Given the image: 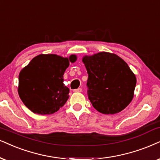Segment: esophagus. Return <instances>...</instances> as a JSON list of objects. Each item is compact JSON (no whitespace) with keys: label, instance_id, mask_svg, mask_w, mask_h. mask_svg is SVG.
I'll use <instances>...</instances> for the list:
<instances>
[{"label":"esophagus","instance_id":"esophagus-1","mask_svg":"<svg viewBox=\"0 0 160 160\" xmlns=\"http://www.w3.org/2000/svg\"><path fill=\"white\" fill-rule=\"evenodd\" d=\"M73 92H82V88H77V89H74Z\"/></svg>","mask_w":160,"mask_h":160}]
</instances>
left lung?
Returning <instances> with one entry per match:
<instances>
[{
  "mask_svg": "<svg viewBox=\"0 0 160 160\" xmlns=\"http://www.w3.org/2000/svg\"><path fill=\"white\" fill-rule=\"evenodd\" d=\"M88 78V96L94 108L114 114L128 106L134 98L137 79L128 64L117 54L99 52L82 58Z\"/></svg>",
  "mask_w": 160,
  "mask_h": 160,
  "instance_id": "obj_1",
  "label": "left lung"
}]
</instances>
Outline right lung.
I'll list each match as a JSON object with an SVG mask.
<instances>
[{
    "mask_svg": "<svg viewBox=\"0 0 160 160\" xmlns=\"http://www.w3.org/2000/svg\"><path fill=\"white\" fill-rule=\"evenodd\" d=\"M77 56L69 59L57 54H39L19 74L18 94L24 105L38 114H52L64 106L69 89L63 83V74Z\"/></svg>",
    "mask_w": 160,
    "mask_h": 160,
    "instance_id": "obj_1",
    "label": "right lung"
}]
</instances>
